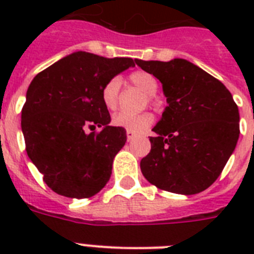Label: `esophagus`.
Wrapping results in <instances>:
<instances>
[{"label":"esophagus","mask_w":254,"mask_h":254,"mask_svg":"<svg viewBox=\"0 0 254 254\" xmlns=\"http://www.w3.org/2000/svg\"><path fill=\"white\" fill-rule=\"evenodd\" d=\"M127 141H131V139L135 138V137H137V134H135L134 131L127 130Z\"/></svg>","instance_id":"34e87169"}]
</instances>
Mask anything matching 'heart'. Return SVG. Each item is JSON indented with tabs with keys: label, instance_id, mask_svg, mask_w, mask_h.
Masks as SVG:
<instances>
[{
	"label": "heart",
	"instance_id": "heart-1",
	"mask_svg": "<svg viewBox=\"0 0 254 254\" xmlns=\"http://www.w3.org/2000/svg\"><path fill=\"white\" fill-rule=\"evenodd\" d=\"M129 80L131 84L139 88L141 91L145 92L146 95L153 96L158 89V83L155 80V77L151 73L146 71H134L130 73ZM120 87H121V80L119 77H112L101 88V101H103L104 107L109 109V111H115L119 107L120 103ZM149 101H153L151 97H149ZM153 115L150 112H142V113H127V112H120L116 113L112 119L113 127H124L127 130L139 133V131L146 130L147 127L153 124Z\"/></svg>",
	"mask_w": 254,
	"mask_h": 254
}]
</instances>
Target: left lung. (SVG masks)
<instances>
[{"mask_svg": "<svg viewBox=\"0 0 254 254\" xmlns=\"http://www.w3.org/2000/svg\"><path fill=\"white\" fill-rule=\"evenodd\" d=\"M135 63L159 79L169 104L153 129L150 153L141 159L143 177L169 192L204 191L219 178L240 134L231 92L185 59Z\"/></svg>", "mask_w": 254, "mask_h": 254, "instance_id": "1", "label": "left lung"}]
</instances>
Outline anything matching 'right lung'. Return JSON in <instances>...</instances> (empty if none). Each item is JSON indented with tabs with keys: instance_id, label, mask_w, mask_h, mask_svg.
<instances>
[{
	"instance_id": "add662e5",
	"label": "right lung",
	"mask_w": 254,
	"mask_h": 254,
	"mask_svg": "<svg viewBox=\"0 0 254 254\" xmlns=\"http://www.w3.org/2000/svg\"><path fill=\"white\" fill-rule=\"evenodd\" d=\"M134 63L77 51L43 69L29 85L21 120L26 151L59 195L91 197L109 181L127 131L108 125L111 115L101 88Z\"/></svg>"
}]
</instances>
